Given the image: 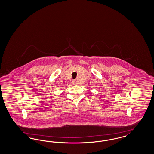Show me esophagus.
Instances as JSON below:
<instances>
[{"label":"esophagus","mask_w":154,"mask_h":154,"mask_svg":"<svg viewBox=\"0 0 154 154\" xmlns=\"http://www.w3.org/2000/svg\"><path fill=\"white\" fill-rule=\"evenodd\" d=\"M72 83L73 84V85H76L77 84V82L76 81V80H72Z\"/></svg>","instance_id":"esophagus-1"}]
</instances>
